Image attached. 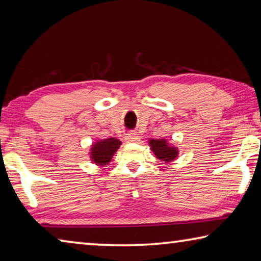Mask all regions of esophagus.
I'll return each mask as SVG.
<instances>
[{"label":"esophagus","mask_w":261,"mask_h":261,"mask_svg":"<svg viewBox=\"0 0 261 261\" xmlns=\"http://www.w3.org/2000/svg\"><path fill=\"white\" fill-rule=\"evenodd\" d=\"M125 140L127 143H139L140 141V136L136 132H132V134H129L125 136Z\"/></svg>","instance_id":"esophagus-1"}]
</instances>
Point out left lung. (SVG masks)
Masks as SVG:
<instances>
[{
  "label": "left lung",
  "instance_id": "8db88e82",
  "mask_svg": "<svg viewBox=\"0 0 261 261\" xmlns=\"http://www.w3.org/2000/svg\"><path fill=\"white\" fill-rule=\"evenodd\" d=\"M148 145L151 147V151L154 153L156 159L166 163H170L175 161L178 158L179 151L178 148L174 146L173 144L169 143L168 139H148Z\"/></svg>",
  "mask_w": 261,
  "mask_h": 261
}]
</instances>
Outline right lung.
Returning <instances> with one entry per match:
<instances>
[{
    "label": "right lung",
    "mask_w": 261,
    "mask_h": 261,
    "mask_svg": "<svg viewBox=\"0 0 261 261\" xmlns=\"http://www.w3.org/2000/svg\"><path fill=\"white\" fill-rule=\"evenodd\" d=\"M122 145L121 140L116 138L98 139L90 147V159L92 163H95L98 167H106L112 161L114 154L117 152Z\"/></svg>",
    "instance_id": "1"
}]
</instances>
